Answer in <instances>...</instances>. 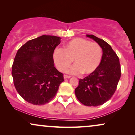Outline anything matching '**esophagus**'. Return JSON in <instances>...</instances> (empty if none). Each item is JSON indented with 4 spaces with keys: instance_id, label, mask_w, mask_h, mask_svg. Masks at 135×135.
Segmentation results:
<instances>
[{
    "instance_id": "34e87169",
    "label": "esophagus",
    "mask_w": 135,
    "mask_h": 135,
    "mask_svg": "<svg viewBox=\"0 0 135 135\" xmlns=\"http://www.w3.org/2000/svg\"><path fill=\"white\" fill-rule=\"evenodd\" d=\"M71 76H70V75H65L64 74V79H69V78H71Z\"/></svg>"
}]
</instances>
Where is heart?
<instances>
[{
    "instance_id": "b5f03b06",
    "label": "heart",
    "mask_w": 135,
    "mask_h": 135,
    "mask_svg": "<svg viewBox=\"0 0 135 135\" xmlns=\"http://www.w3.org/2000/svg\"><path fill=\"white\" fill-rule=\"evenodd\" d=\"M102 58V49L96 42L83 38H75L64 45V49H57L53 53L56 67L64 72L73 62L75 64L68 72L74 74H90L98 67Z\"/></svg>"
}]
</instances>
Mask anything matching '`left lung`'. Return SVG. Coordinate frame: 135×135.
Returning <instances> with one entry per match:
<instances>
[{"mask_svg":"<svg viewBox=\"0 0 135 135\" xmlns=\"http://www.w3.org/2000/svg\"><path fill=\"white\" fill-rule=\"evenodd\" d=\"M97 42L103 50L101 62L93 73L79 79L75 89L77 98L87 106L102 105L115 93L121 76L119 58L109 44L93 35H86Z\"/></svg>","mask_w":135,"mask_h":135,"instance_id":"8db88e82","label":"left lung"}]
</instances>
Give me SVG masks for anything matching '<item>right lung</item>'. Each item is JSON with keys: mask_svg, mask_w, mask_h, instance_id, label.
Returning a JSON list of instances; mask_svg holds the SVG:
<instances>
[{"mask_svg": "<svg viewBox=\"0 0 135 135\" xmlns=\"http://www.w3.org/2000/svg\"><path fill=\"white\" fill-rule=\"evenodd\" d=\"M61 39L43 35L27 41L16 53L12 69L13 84L27 102L34 105L49 103L64 81L53 61L54 50Z\"/></svg>", "mask_w": 135, "mask_h": 135, "instance_id": "add662e5", "label": "right lung"}]
</instances>
